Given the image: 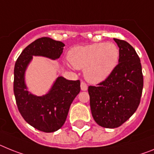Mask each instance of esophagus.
<instances>
[{"label":"esophagus","instance_id":"1","mask_svg":"<svg viewBox=\"0 0 154 154\" xmlns=\"http://www.w3.org/2000/svg\"><path fill=\"white\" fill-rule=\"evenodd\" d=\"M81 88L82 91H87L88 90V85L85 84L84 81H81Z\"/></svg>","mask_w":154,"mask_h":154}]
</instances>
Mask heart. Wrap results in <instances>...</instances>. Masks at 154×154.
<instances>
[{"label":"heart","instance_id":"obj_1","mask_svg":"<svg viewBox=\"0 0 154 154\" xmlns=\"http://www.w3.org/2000/svg\"><path fill=\"white\" fill-rule=\"evenodd\" d=\"M119 55V49L115 43L99 42L73 48L69 52L68 60L74 68L85 69L88 82L99 84L114 71Z\"/></svg>","mask_w":154,"mask_h":154}]
</instances>
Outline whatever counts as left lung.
Returning <instances> with one entry per match:
<instances>
[{"mask_svg":"<svg viewBox=\"0 0 154 154\" xmlns=\"http://www.w3.org/2000/svg\"><path fill=\"white\" fill-rule=\"evenodd\" d=\"M114 40L119 48V64L98 86L88 88L94 119L109 129L120 126L134 114L143 87L141 63L134 48L123 40Z\"/></svg>","mask_w":154,"mask_h":154,"instance_id":"1","label":"left lung"}]
</instances>
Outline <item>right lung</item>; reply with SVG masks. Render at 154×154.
<instances>
[{"mask_svg": "<svg viewBox=\"0 0 154 154\" xmlns=\"http://www.w3.org/2000/svg\"><path fill=\"white\" fill-rule=\"evenodd\" d=\"M65 44L42 37L21 52L14 69V94L17 106L26 122L45 133H53L63 125L71 103L81 91L80 81H69L60 76L47 93L37 96L28 90L25 71L33 57H43L53 60L60 58Z\"/></svg>", "mask_w": 154, "mask_h": 154, "instance_id": "1", "label": "right lung"}]
</instances>
